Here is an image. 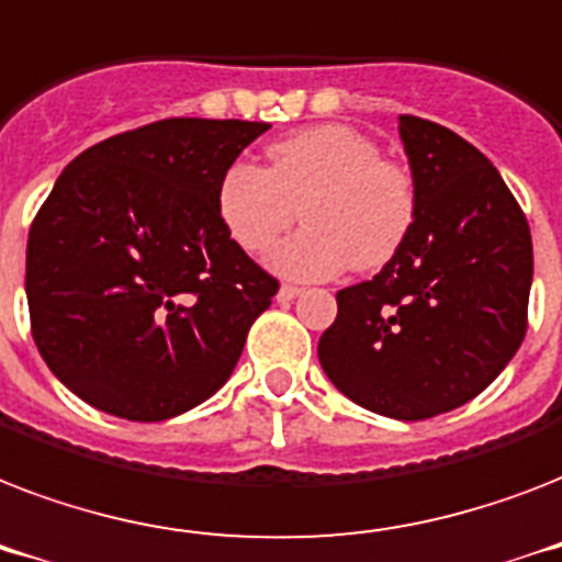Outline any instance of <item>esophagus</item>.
Segmentation results:
<instances>
[{
  "mask_svg": "<svg viewBox=\"0 0 562 562\" xmlns=\"http://www.w3.org/2000/svg\"><path fill=\"white\" fill-rule=\"evenodd\" d=\"M300 285H289V282H282L280 285V291H277V300H280V303H289V300H294V297H300Z\"/></svg>",
  "mask_w": 562,
  "mask_h": 562,
  "instance_id": "34e87169",
  "label": "esophagus"
}]
</instances>
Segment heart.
Returning a JSON list of instances; mask_svg holds the SVG:
<instances>
[{"label":"heart","mask_w":562,"mask_h":562,"mask_svg":"<svg viewBox=\"0 0 562 562\" xmlns=\"http://www.w3.org/2000/svg\"><path fill=\"white\" fill-rule=\"evenodd\" d=\"M303 212L268 265L291 280H329L356 265L375 271L405 245L417 218V187L400 162L350 125H317L268 148V169L238 160L215 189L224 233L245 254H265Z\"/></svg>","instance_id":"1"}]
</instances>
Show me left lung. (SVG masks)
<instances>
[{
	"label": "left lung",
	"mask_w": 562,
	"mask_h": 562,
	"mask_svg": "<svg viewBox=\"0 0 562 562\" xmlns=\"http://www.w3.org/2000/svg\"><path fill=\"white\" fill-rule=\"evenodd\" d=\"M417 187L405 245L338 291L317 359L361 408L426 419L479 396L525 338L531 229L496 166L449 127L400 116Z\"/></svg>",
	"instance_id": "1"
}]
</instances>
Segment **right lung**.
<instances>
[{"instance_id":"1","label":"right lung","mask_w":562,"mask_h":562,"mask_svg":"<svg viewBox=\"0 0 562 562\" xmlns=\"http://www.w3.org/2000/svg\"><path fill=\"white\" fill-rule=\"evenodd\" d=\"M162 119L78 154L31 224V335L60 382L113 417L157 423L227 382L277 280L224 233L215 189L268 131Z\"/></svg>"}]
</instances>
